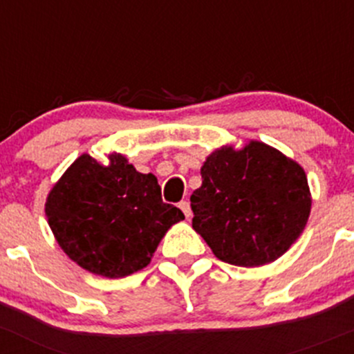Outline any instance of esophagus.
<instances>
[{
  "label": "esophagus",
  "mask_w": 354,
  "mask_h": 354,
  "mask_svg": "<svg viewBox=\"0 0 354 354\" xmlns=\"http://www.w3.org/2000/svg\"><path fill=\"white\" fill-rule=\"evenodd\" d=\"M181 208V212L185 214V217L189 218L192 217V208H189V203L188 202H180V205H178Z\"/></svg>",
  "instance_id": "1"
}]
</instances>
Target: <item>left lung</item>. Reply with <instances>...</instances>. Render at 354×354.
Masks as SVG:
<instances>
[{
    "mask_svg": "<svg viewBox=\"0 0 354 354\" xmlns=\"http://www.w3.org/2000/svg\"><path fill=\"white\" fill-rule=\"evenodd\" d=\"M200 173L192 224L221 261L266 265L302 234L312 203L307 176L277 149L256 140L241 151L222 147Z\"/></svg>",
    "mask_w": 354,
    "mask_h": 354,
    "instance_id": "1",
    "label": "left lung"
}]
</instances>
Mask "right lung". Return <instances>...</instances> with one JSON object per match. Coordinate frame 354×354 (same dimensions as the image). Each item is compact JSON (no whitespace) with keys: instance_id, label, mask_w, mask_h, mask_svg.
I'll return each instance as SVG.
<instances>
[{"instance_id":"right-lung-1","label":"right lung","mask_w":354,"mask_h":354,"mask_svg":"<svg viewBox=\"0 0 354 354\" xmlns=\"http://www.w3.org/2000/svg\"><path fill=\"white\" fill-rule=\"evenodd\" d=\"M46 214L66 254L106 278L147 266L166 230L185 218L162 202L154 174L139 173L120 154L109 166L77 158L49 193Z\"/></svg>"}]
</instances>
